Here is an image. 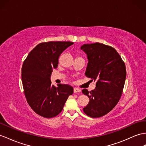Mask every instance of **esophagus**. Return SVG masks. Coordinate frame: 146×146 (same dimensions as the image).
Returning a JSON list of instances; mask_svg holds the SVG:
<instances>
[{
  "label": "esophagus",
  "instance_id": "34e87169",
  "mask_svg": "<svg viewBox=\"0 0 146 146\" xmlns=\"http://www.w3.org/2000/svg\"><path fill=\"white\" fill-rule=\"evenodd\" d=\"M73 91H74V93H77V92H80L81 90L80 89H78L77 88H74Z\"/></svg>",
  "mask_w": 146,
  "mask_h": 146
}]
</instances>
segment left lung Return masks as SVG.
<instances>
[{
    "mask_svg": "<svg viewBox=\"0 0 146 146\" xmlns=\"http://www.w3.org/2000/svg\"><path fill=\"white\" fill-rule=\"evenodd\" d=\"M81 49L88 59L85 75L96 81L94 90L82 91L89 98L83 111L92 118L101 117L113 109L121 98L126 75L125 64L111 46L96 42L84 44Z\"/></svg>",
    "mask_w": 146,
    "mask_h": 146,
    "instance_id": "1",
    "label": "left lung"
}]
</instances>
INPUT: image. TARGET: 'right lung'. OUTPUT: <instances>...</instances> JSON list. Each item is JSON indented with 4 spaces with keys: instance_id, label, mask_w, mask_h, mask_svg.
I'll return each instance as SVG.
<instances>
[{
    "instance_id": "add662e5",
    "label": "right lung",
    "mask_w": 146,
    "mask_h": 146,
    "mask_svg": "<svg viewBox=\"0 0 146 146\" xmlns=\"http://www.w3.org/2000/svg\"><path fill=\"white\" fill-rule=\"evenodd\" d=\"M72 42L50 41L42 42L29 52L21 68L24 93L28 104L37 114L52 118L63 110L73 88L68 84H57L50 81L51 73L58 66L60 55Z\"/></svg>"
}]
</instances>
